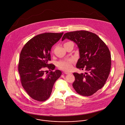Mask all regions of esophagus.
<instances>
[{
    "mask_svg": "<svg viewBox=\"0 0 125 125\" xmlns=\"http://www.w3.org/2000/svg\"><path fill=\"white\" fill-rule=\"evenodd\" d=\"M66 74H72V73H69V72H65L64 73Z\"/></svg>",
    "mask_w": 125,
    "mask_h": 125,
    "instance_id": "obj_1",
    "label": "esophagus"
}]
</instances>
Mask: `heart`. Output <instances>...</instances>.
Instances as JSON below:
<instances>
[{
    "instance_id": "obj_1",
    "label": "heart",
    "mask_w": 125,
    "mask_h": 125,
    "mask_svg": "<svg viewBox=\"0 0 125 125\" xmlns=\"http://www.w3.org/2000/svg\"><path fill=\"white\" fill-rule=\"evenodd\" d=\"M73 63V61L70 59H69L65 61H61L58 62L57 65H58V67L60 69H62L64 71H69L72 68Z\"/></svg>"
}]
</instances>
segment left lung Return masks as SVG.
<instances>
[{"label": "left lung", "instance_id": "left-lung-1", "mask_svg": "<svg viewBox=\"0 0 125 125\" xmlns=\"http://www.w3.org/2000/svg\"><path fill=\"white\" fill-rule=\"evenodd\" d=\"M66 38L75 43L79 49L76 68L86 71L84 73H73L75 80L73 87L81 95L91 96L106 83L111 67L110 51L98 36L87 31L66 33L62 41Z\"/></svg>", "mask_w": 125, "mask_h": 125}]
</instances>
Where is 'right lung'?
Returning <instances> with one entry per match:
<instances>
[{"label":"right lung","instance_id":"right-lung-1","mask_svg":"<svg viewBox=\"0 0 125 125\" xmlns=\"http://www.w3.org/2000/svg\"><path fill=\"white\" fill-rule=\"evenodd\" d=\"M63 33H45L29 40L20 53L18 71L21 85L32 99L39 102L47 100L51 96L54 84L60 77L62 72L52 71L55 68L49 64L51 60V50L62 37ZM51 72L45 74L44 69Z\"/></svg>","mask_w":125,"mask_h":125}]
</instances>
